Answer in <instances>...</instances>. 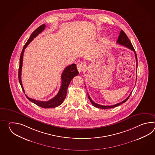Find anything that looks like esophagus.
<instances>
[{"mask_svg": "<svg viewBox=\"0 0 155 155\" xmlns=\"http://www.w3.org/2000/svg\"><path fill=\"white\" fill-rule=\"evenodd\" d=\"M77 69L79 73H82L85 70V66L82 63H80L77 65Z\"/></svg>", "mask_w": 155, "mask_h": 155, "instance_id": "1", "label": "esophagus"}]
</instances>
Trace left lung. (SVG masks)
I'll list each match as a JSON object with an SVG mask.
<instances>
[{
  "mask_svg": "<svg viewBox=\"0 0 155 155\" xmlns=\"http://www.w3.org/2000/svg\"><path fill=\"white\" fill-rule=\"evenodd\" d=\"M117 43H118L119 44L123 45V46H125L126 48H127L131 50H132L134 53H135V58H136V71H137V55L136 54L135 52V49L134 48V47L132 45L131 41H130V40L129 39L128 37L126 35L125 33H124V31L121 30L120 33V35H119V38H118V39L117 40ZM136 80H137V76H136ZM132 92H131V94L129 95V96L125 99L124 100V101H122V102H119L118 104H116L115 105H114L111 106H104L101 105H99L96 104L95 102H94L92 101L91 97H90L89 94L87 93V96H88V98H89V100L90 101L91 103L92 104L93 106H94L96 107H97V108H100V109H111V108H114V107H115L116 106H118L120 105L121 104H122L123 103L125 102L128 99H129V97L131 95Z\"/></svg>",
  "mask_w": 155,
  "mask_h": 155,
  "instance_id": "obj_1",
  "label": "left lung"
}]
</instances>
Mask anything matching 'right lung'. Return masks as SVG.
<instances>
[{"instance_id": "1", "label": "right lung", "mask_w": 155, "mask_h": 155, "mask_svg": "<svg viewBox=\"0 0 155 155\" xmlns=\"http://www.w3.org/2000/svg\"><path fill=\"white\" fill-rule=\"evenodd\" d=\"M45 25L43 24L38 27L35 30L33 31V33L31 34L29 39L28 40L26 44L24 46L23 49L21 53L20 57V64H19V72H18V78L19 81L20 82V85L21 86L22 90L23 92L25 93L24 90L23 86L22 85L21 80V69H22V64H23V54L24 50L26 48L30 43L35 38L36 36H38L40 33H41L45 28ZM79 71H78L76 68V65L75 64H73L69 66H68L64 70L63 73L61 74V85L60 87L59 91L57 94L54 97L50 100L48 101H41L39 100H36L35 99L29 98L28 96L25 95L27 99L29 101L33 102L34 104H36V105L39 106L43 108H52V107H56L60 105L63 103L64 100L65 99L66 96V92L67 89L69 85L70 82L71 81L74 77L78 75Z\"/></svg>"}]
</instances>
